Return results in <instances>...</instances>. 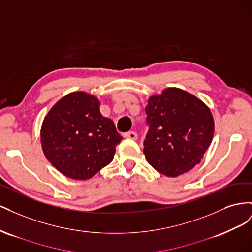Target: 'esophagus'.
Wrapping results in <instances>:
<instances>
[{"instance_id":"obj_1","label":"esophagus","mask_w":252,"mask_h":252,"mask_svg":"<svg viewBox=\"0 0 252 252\" xmlns=\"http://www.w3.org/2000/svg\"><path fill=\"white\" fill-rule=\"evenodd\" d=\"M124 138L130 139V140H136L138 139V134H136L134 131H129V132L124 133Z\"/></svg>"}]
</instances>
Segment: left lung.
<instances>
[{"mask_svg": "<svg viewBox=\"0 0 252 252\" xmlns=\"http://www.w3.org/2000/svg\"><path fill=\"white\" fill-rule=\"evenodd\" d=\"M145 111L149 129L143 152L157 171L175 178L201 162L215 132L212 113L202 100L169 87L151 95Z\"/></svg>", "mask_w": 252, "mask_h": 252, "instance_id": "8db88e82", "label": "left lung"}]
</instances>
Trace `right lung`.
Returning <instances> with one entry per match:
<instances>
[{
  "label": "right lung",
  "instance_id": "add662e5",
  "mask_svg": "<svg viewBox=\"0 0 252 252\" xmlns=\"http://www.w3.org/2000/svg\"><path fill=\"white\" fill-rule=\"evenodd\" d=\"M44 156L72 180H88L108 165L122 136L100 111V100L85 91L68 94L52 106L41 127Z\"/></svg>",
  "mask_w": 252,
  "mask_h": 252
}]
</instances>
